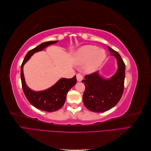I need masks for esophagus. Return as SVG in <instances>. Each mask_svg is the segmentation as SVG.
<instances>
[{"label":"esophagus","instance_id":"34e87169","mask_svg":"<svg viewBox=\"0 0 151 151\" xmlns=\"http://www.w3.org/2000/svg\"><path fill=\"white\" fill-rule=\"evenodd\" d=\"M76 77H77V81H81L83 79V77L81 74H77L76 75Z\"/></svg>","mask_w":151,"mask_h":151}]
</instances>
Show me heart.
Returning a JSON list of instances; mask_svg holds the SVG:
<instances>
[{"label":"heart","instance_id":"1","mask_svg":"<svg viewBox=\"0 0 151 151\" xmlns=\"http://www.w3.org/2000/svg\"><path fill=\"white\" fill-rule=\"evenodd\" d=\"M106 58L104 50L94 45H86L77 50L74 55V60L77 64L86 63L84 69L87 73L96 71Z\"/></svg>","mask_w":151,"mask_h":151}]
</instances>
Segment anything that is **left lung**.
Instances as JSON below:
<instances>
[{"mask_svg": "<svg viewBox=\"0 0 151 151\" xmlns=\"http://www.w3.org/2000/svg\"><path fill=\"white\" fill-rule=\"evenodd\" d=\"M111 55L116 58L118 70L110 79H104L98 72L86 75L82 81L86 86L83 94L85 106L90 111L104 112L119 102L124 89L125 65L120 54L108 47Z\"/></svg>", "mask_w": 151, "mask_h": 151, "instance_id": "obj_1", "label": "left lung"}]
</instances>
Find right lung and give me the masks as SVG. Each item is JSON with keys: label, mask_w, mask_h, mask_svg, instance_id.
<instances>
[{"label": "right lung", "mask_w": 151, "mask_h": 151, "mask_svg": "<svg viewBox=\"0 0 151 151\" xmlns=\"http://www.w3.org/2000/svg\"><path fill=\"white\" fill-rule=\"evenodd\" d=\"M58 41H50L40 44L28 52L22 63L21 68V79L22 88L27 99L33 106L40 110L53 112L57 111L64 104L67 94L76 84V76L71 79L62 78L50 88L42 91H34L26 84L23 74V66L33 55L42 51L50 45L56 43Z\"/></svg>", "instance_id": "obj_1"}]
</instances>
